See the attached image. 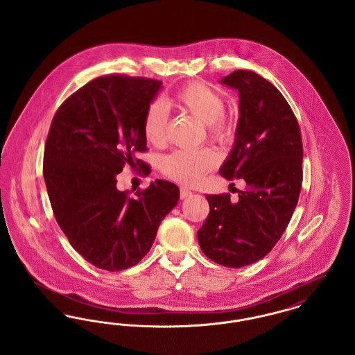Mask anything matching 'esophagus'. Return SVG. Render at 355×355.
Instances as JSON below:
<instances>
[{
    "mask_svg": "<svg viewBox=\"0 0 355 355\" xmlns=\"http://www.w3.org/2000/svg\"><path fill=\"white\" fill-rule=\"evenodd\" d=\"M190 194H191V190H190V189H187V187H181V198H182V200L187 198Z\"/></svg>",
    "mask_w": 355,
    "mask_h": 355,
    "instance_id": "34e87169",
    "label": "esophagus"
}]
</instances>
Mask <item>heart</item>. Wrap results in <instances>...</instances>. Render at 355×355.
<instances>
[{
    "label": "heart",
    "mask_w": 355,
    "mask_h": 355,
    "mask_svg": "<svg viewBox=\"0 0 355 355\" xmlns=\"http://www.w3.org/2000/svg\"><path fill=\"white\" fill-rule=\"evenodd\" d=\"M171 103L205 123L210 138L226 141L230 137V125L223 119L225 102L220 94L209 86L201 83L189 84L171 98ZM166 107L161 102H153L144 122V135L146 141L154 146H161L166 139ZM217 164L218 158L210 149H201L197 152L178 150L166 155L161 162V168L171 180L184 185L193 186L200 184Z\"/></svg>",
    "instance_id": "obj_1"
}]
</instances>
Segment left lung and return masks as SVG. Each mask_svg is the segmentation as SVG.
<instances>
[{
	"mask_svg": "<svg viewBox=\"0 0 355 355\" xmlns=\"http://www.w3.org/2000/svg\"><path fill=\"white\" fill-rule=\"evenodd\" d=\"M220 84L236 89L239 119L233 148L220 168L248 189L206 196L210 213L197 238L203 253L226 268H242L270 253L284 234L302 186V138L281 92L252 70H236Z\"/></svg>",
	"mask_w": 355,
	"mask_h": 355,
	"instance_id": "left-lung-1",
	"label": "left lung"
}]
</instances>
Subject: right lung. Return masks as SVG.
<instances>
[{
    "label": "right lung",
    "mask_w": 355,
    "mask_h": 355,
    "mask_svg": "<svg viewBox=\"0 0 355 355\" xmlns=\"http://www.w3.org/2000/svg\"><path fill=\"white\" fill-rule=\"evenodd\" d=\"M161 81L105 76L57 110L45 145L44 180L70 245L98 269L119 271L149 253L158 226L180 200L178 186L155 180L130 198L117 189L126 165L144 166V122Z\"/></svg>",
    "instance_id": "obj_1"
}]
</instances>
